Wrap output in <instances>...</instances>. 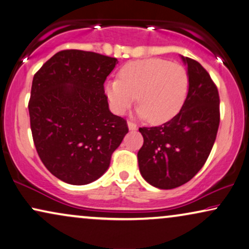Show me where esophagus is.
<instances>
[{"label": "esophagus", "mask_w": 249, "mask_h": 249, "mask_svg": "<svg viewBox=\"0 0 249 249\" xmlns=\"http://www.w3.org/2000/svg\"><path fill=\"white\" fill-rule=\"evenodd\" d=\"M127 126H128V130L130 131H135L137 130V124H134L133 122H127Z\"/></svg>", "instance_id": "obj_1"}]
</instances>
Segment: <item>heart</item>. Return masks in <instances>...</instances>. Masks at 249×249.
I'll list each match as a JSON object with an SVG mask.
<instances>
[{
  "mask_svg": "<svg viewBox=\"0 0 249 249\" xmlns=\"http://www.w3.org/2000/svg\"><path fill=\"white\" fill-rule=\"evenodd\" d=\"M188 90L189 75L183 66L155 58L127 62L118 78L106 84L116 114H125L138 99V115L152 124L173 118L183 106Z\"/></svg>",
  "mask_w": 249,
  "mask_h": 249,
  "instance_id": "obj_1",
  "label": "heart"
}]
</instances>
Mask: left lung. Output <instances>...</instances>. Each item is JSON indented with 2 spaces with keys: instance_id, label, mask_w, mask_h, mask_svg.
Wrapping results in <instances>:
<instances>
[{
  "instance_id": "8db88e82",
  "label": "left lung",
  "mask_w": 249,
  "mask_h": 249,
  "mask_svg": "<svg viewBox=\"0 0 249 249\" xmlns=\"http://www.w3.org/2000/svg\"><path fill=\"white\" fill-rule=\"evenodd\" d=\"M188 67L189 90L180 112L160 126L140 127L138 152L142 178L158 189L187 183L206 163L220 125L216 85L199 62L181 57Z\"/></svg>"
}]
</instances>
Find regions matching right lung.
Instances as JSON below:
<instances>
[{"instance_id": "obj_1", "label": "right lung", "mask_w": 249, "mask_h": 249, "mask_svg": "<svg viewBox=\"0 0 249 249\" xmlns=\"http://www.w3.org/2000/svg\"><path fill=\"white\" fill-rule=\"evenodd\" d=\"M117 59L64 50L33 78L28 102L36 151L44 166L69 184L98 180L128 132L109 110L104 84Z\"/></svg>"}]
</instances>
